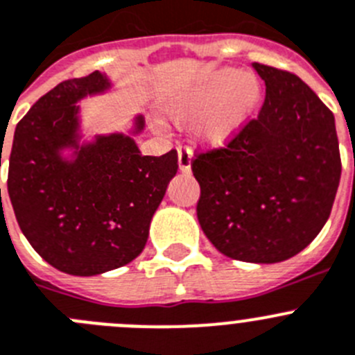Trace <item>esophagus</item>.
Segmentation results:
<instances>
[{
    "label": "esophagus",
    "instance_id": "1",
    "mask_svg": "<svg viewBox=\"0 0 355 355\" xmlns=\"http://www.w3.org/2000/svg\"><path fill=\"white\" fill-rule=\"evenodd\" d=\"M178 164H180L181 172H190L191 168V149L188 146L181 144L178 148Z\"/></svg>",
    "mask_w": 355,
    "mask_h": 355
}]
</instances>
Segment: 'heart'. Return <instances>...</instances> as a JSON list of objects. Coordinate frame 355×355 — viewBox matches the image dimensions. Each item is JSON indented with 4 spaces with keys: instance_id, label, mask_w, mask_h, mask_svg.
<instances>
[{
    "instance_id": "heart-1",
    "label": "heart",
    "mask_w": 355,
    "mask_h": 355,
    "mask_svg": "<svg viewBox=\"0 0 355 355\" xmlns=\"http://www.w3.org/2000/svg\"><path fill=\"white\" fill-rule=\"evenodd\" d=\"M262 100V86L250 71L216 70L165 102L164 110L174 123L197 120V135L207 146L227 144L252 119Z\"/></svg>"
}]
</instances>
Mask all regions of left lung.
<instances>
[{
	"label": "left lung",
	"instance_id": "1",
	"mask_svg": "<svg viewBox=\"0 0 355 355\" xmlns=\"http://www.w3.org/2000/svg\"><path fill=\"white\" fill-rule=\"evenodd\" d=\"M266 100L225 148L197 153V218L230 259L275 264L326 225L341 175L334 116L291 71L253 63Z\"/></svg>",
	"mask_w": 355,
	"mask_h": 355
}]
</instances>
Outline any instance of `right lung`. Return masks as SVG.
I'll return each mask as SVG.
<instances>
[{"label":"right lung","instance_id":"1","mask_svg":"<svg viewBox=\"0 0 355 355\" xmlns=\"http://www.w3.org/2000/svg\"><path fill=\"white\" fill-rule=\"evenodd\" d=\"M109 87L100 71L63 80L14 133L6 184L15 218L35 252L67 275H102L141 255L153 214L180 167L175 149L144 156L123 133L79 146L76 103ZM142 128L139 116L135 133ZM67 147L76 149L71 161L60 156Z\"/></svg>","mask_w":355,"mask_h":355}]
</instances>
